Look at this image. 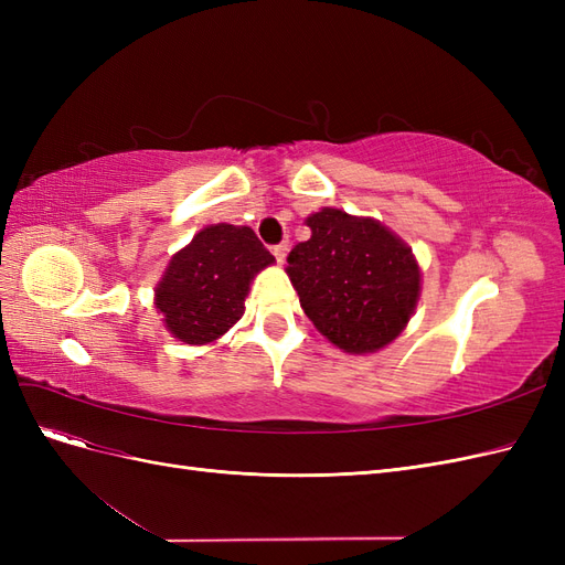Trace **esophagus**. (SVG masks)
Instances as JSON below:
<instances>
[{
  "instance_id": "obj_1",
  "label": "esophagus",
  "mask_w": 565,
  "mask_h": 565,
  "mask_svg": "<svg viewBox=\"0 0 565 565\" xmlns=\"http://www.w3.org/2000/svg\"><path fill=\"white\" fill-rule=\"evenodd\" d=\"M287 252H289V245H287V243H280V245L273 247V256H276L278 264H285V259H287Z\"/></svg>"
}]
</instances>
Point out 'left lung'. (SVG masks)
<instances>
[{"mask_svg":"<svg viewBox=\"0 0 565 565\" xmlns=\"http://www.w3.org/2000/svg\"><path fill=\"white\" fill-rule=\"evenodd\" d=\"M311 237L287 256L301 309L347 353H374L415 313L419 266L396 233L365 216L322 207L306 218Z\"/></svg>","mask_w":565,"mask_h":565,"instance_id":"8db88e82","label":"left lung"}]
</instances>
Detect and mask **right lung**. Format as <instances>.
<instances>
[{"label": "right lung", "mask_w": 565, "mask_h": 565, "mask_svg": "<svg viewBox=\"0 0 565 565\" xmlns=\"http://www.w3.org/2000/svg\"><path fill=\"white\" fill-rule=\"evenodd\" d=\"M273 262L247 226L202 228L172 256L156 287L164 328L183 344H212L243 318L249 282Z\"/></svg>", "instance_id": "obj_1"}]
</instances>
